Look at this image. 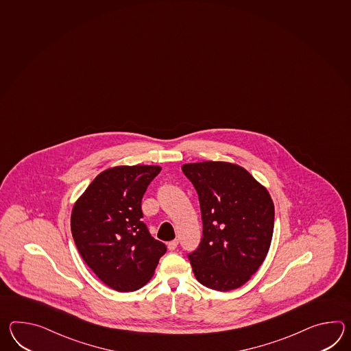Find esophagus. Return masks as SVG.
<instances>
[{
  "instance_id": "obj_1",
  "label": "esophagus",
  "mask_w": 351,
  "mask_h": 351,
  "mask_svg": "<svg viewBox=\"0 0 351 351\" xmlns=\"http://www.w3.org/2000/svg\"><path fill=\"white\" fill-rule=\"evenodd\" d=\"M178 244H179V241H178V239H175V241L169 242V244H167V248H169V250H175L178 248Z\"/></svg>"
}]
</instances>
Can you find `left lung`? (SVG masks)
<instances>
[{
  "label": "left lung",
  "mask_w": 351,
  "mask_h": 351,
  "mask_svg": "<svg viewBox=\"0 0 351 351\" xmlns=\"http://www.w3.org/2000/svg\"><path fill=\"white\" fill-rule=\"evenodd\" d=\"M181 170L199 195L203 238L187 257L205 287L239 289L269 250L274 226L271 195L250 172L221 161L185 164Z\"/></svg>",
  "instance_id": "1"
}]
</instances>
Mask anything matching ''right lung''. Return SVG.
Instances as JSON below:
<instances>
[{
	"mask_svg": "<svg viewBox=\"0 0 351 351\" xmlns=\"http://www.w3.org/2000/svg\"><path fill=\"white\" fill-rule=\"evenodd\" d=\"M160 166H116L101 172L71 211V234L97 277L118 292L145 286L154 276L164 243L142 221L141 202Z\"/></svg>",
	"mask_w": 351,
	"mask_h": 351,
	"instance_id": "obj_1",
	"label": "right lung"
}]
</instances>
